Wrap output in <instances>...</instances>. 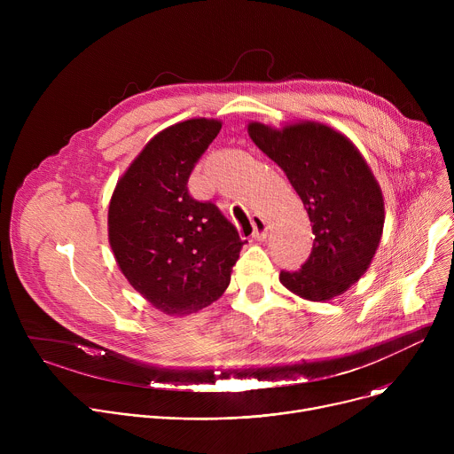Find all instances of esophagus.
<instances>
[{
    "label": "esophagus",
    "instance_id": "34e87169",
    "mask_svg": "<svg viewBox=\"0 0 454 454\" xmlns=\"http://www.w3.org/2000/svg\"><path fill=\"white\" fill-rule=\"evenodd\" d=\"M251 226H253L251 237H253L254 240H264V239L268 237V224H266L264 217L253 215V217H251Z\"/></svg>",
    "mask_w": 454,
    "mask_h": 454
}]
</instances>
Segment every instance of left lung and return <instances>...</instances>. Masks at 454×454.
Returning a JSON list of instances; mask_svg holds the SVG:
<instances>
[{"label": "left lung", "mask_w": 454, "mask_h": 454, "mask_svg": "<svg viewBox=\"0 0 454 454\" xmlns=\"http://www.w3.org/2000/svg\"><path fill=\"white\" fill-rule=\"evenodd\" d=\"M247 133L287 176L312 223V251L298 271H280L294 294L325 301L368 270L384 226L380 188L359 151L334 129L303 121L280 129L251 121Z\"/></svg>", "instance_id": "left-lung-1"}]
</instances>
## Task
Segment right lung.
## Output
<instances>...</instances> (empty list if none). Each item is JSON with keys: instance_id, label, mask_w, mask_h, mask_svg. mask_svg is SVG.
Returning <instances> with one entry per match:
<instances>
[{"instance_id": "1", "label": "right lung", "mask_w": 454, "mask_h": 454, "mask_svg": "<svg viewBox=\"0 0 454 454\" xmlns=\"http://www.w3.org/2000/svg\"><path fill=\"white\" fill-rule=\"evenodd\" d=\"M221 131V121L192 118L156 135L116 183L109 244L145 300L165 314L196 312L230 286L246 240L212 201L188 193V177Z\"/></svg>"}]
</instances>
